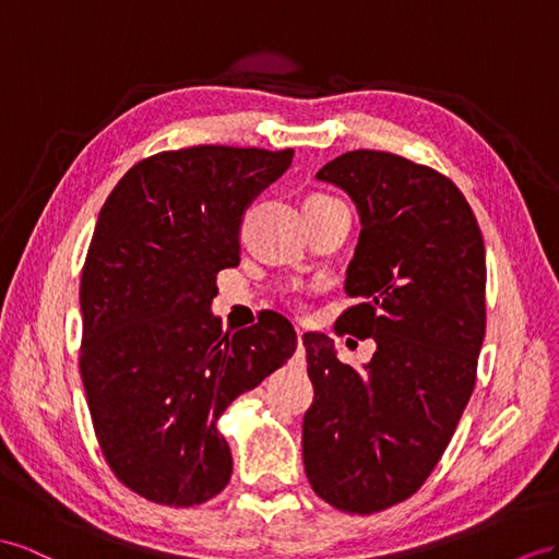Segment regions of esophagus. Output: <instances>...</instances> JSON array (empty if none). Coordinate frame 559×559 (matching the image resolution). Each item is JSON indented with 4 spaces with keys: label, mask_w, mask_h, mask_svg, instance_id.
<instances>
[{
    "label": "esophagus",
    "mask_w": 559,
    "mask_h": 559,
    "mask_svg": "<svg viewBox=\"0 0 559 559\" xmlns=\"http://www.w3.org/2000/svg\"><path fill=\"white\" fill-rule=\"evenodd\" d=\"M302 335H305V331H299V328H297V354H295V361H297V364H305V347H302Z\"/></svg>",
    "instance_id": "1"
}]
</instances>
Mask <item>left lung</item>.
I'll list each match as a JSON object with an SVG mask.
<instances>
[{
  "instance_id": "1",
  "label": "left lung",
  "mask_w": 559,
  "mask_h": 559,
  "mask_svg": "<svg viewBox=\"0 0 559 559\" xmlns=\"http://www.w3.org/2000/svg\"><path fill=\"white\" fill-rule=\"evenodd\" d=\"M317 177L345 189L361 234L337 335L373 337L364 370L333 340L302 337L313 404L302 425L311 489L342 512L373 514L416 493L447 451L477 380L486 331L484 238L441 171L384 151H349Z\"/></svg>"
}]
</instances>
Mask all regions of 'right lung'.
I'll use <instances>...</instances> for the list:
<instances>
[{"instance_id":"right-lung-1","label":"right lung","mask_w":559,"mask_h":559,"mask_svg":"<svg viewBox=\"0 0 559 559\" xmlns=\"http://www.w3.org/2000/svg\"><path fill=\"white\" fill-rule=\"evenodd\" d=\"M293 148L191 146L143 157L110 191L82 266L80 373L116 477L157 506L191 508L231 479L217 420L297 349L264 311L234 337L210 305L240 260L250 200Z\"/></svg>"}]
</instances>
